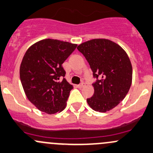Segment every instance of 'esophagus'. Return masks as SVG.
I'll use <instances>...</instances> for the list:
<instances>
[{
    "mask_svg": "<svg viewBox=\"0 0 153 153\" xmlns=\"http://www.w3.org/2000/svg\"><path fill=\"white\" fill-rule=\"evenodd\" d=\"M84 86H85V83H81V84L78 85V88H80V89H81V88L84 87Z\"/></svg>",
    "mask_w": 153,
    "mask_h": 153,
    "instance_id": "1",
    "label": "esophagus"
}]
</instances>
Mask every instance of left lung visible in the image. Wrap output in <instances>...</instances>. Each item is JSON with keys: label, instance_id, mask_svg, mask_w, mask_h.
Listing matches in <instances>:
<instances>
[{"label": "left lung", "instance_id": "left-lung-1", "mask_svg": "<svg viewBox=\"0 0 153 153\" xmlns=\"http://www.w3.org/2000/svg\"><path fill=\"white\" fill-rule=\"evenodd\" d=\"M77 49L85 56L97 81L87 102L93 110L106 112L115 108L128 94L132 83L131 62L119 45L105 39L85 42Z\"/></svg>", "mask_w": 153, "mask_h": 153}]
</instances>
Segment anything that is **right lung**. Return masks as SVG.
<instances>
[{
  "instance_id": "1",
  "label": "right lung",
  "mask_w": 153,
  "mask_h": 153,
  "mask_svg": "<svg viewBox=\"0 0 153 153\" xmlns=\"http://www.w3.org/2000/svg\"><path fill=\"white\" fill-rule=\"evenodd\" d=\"M76 44L46 39L27 50L20 64V77L27 97L41 111L53 114L62 111L73 89L64 78V61Z\"/></svg>"
}]
</instances>
